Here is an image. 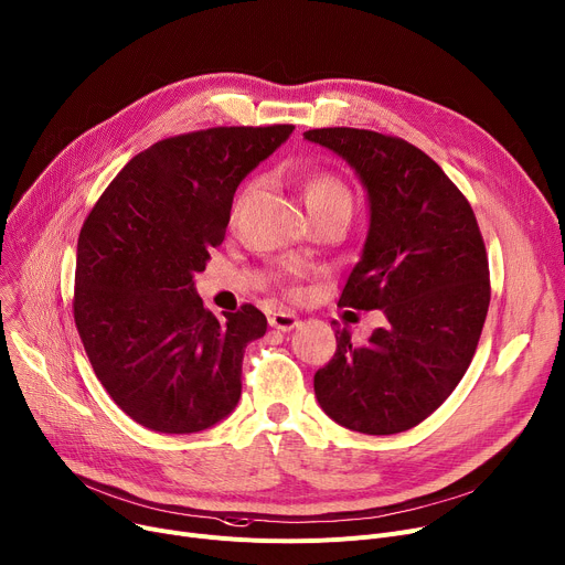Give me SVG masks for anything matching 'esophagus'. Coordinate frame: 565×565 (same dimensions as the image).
<instances>
[{
    "label": "esophagus",
    "instance_id": "1",
    "mask_svg": "<svg viewBox=\"0 0 565 565\" xmlns=\"http://www.w3.org/2000/svg\"><path fill=\"white\" fill-rule=\"evenodd\" d=\"M268 322H270V327H275L279 331H290V329L299 327V318L295 313H290V311H277V313H273L268 318Z\"/></svg>",
    "mask_w": 565,
    "mask_h": 565
}]
</instances>
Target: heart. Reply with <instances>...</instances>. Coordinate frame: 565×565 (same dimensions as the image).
Masks as SVG:
<instances>
[{
	"label": "heart",
	"instance_id": "1",
	"mask_svg": "<svg viewBox=\"0 0 565 565\" xmlns=\"http://www.w3.org/2000/svg\"><path fill=\"white\" fill-rule=\"evenodd\" d=\"M305 202L309 211L322 206H348L352 209V195L348 185L331 172H316L305 188Z\"/></svg>",
	"mask_w": 565,
	"mask_h": 565
}]
</instances>
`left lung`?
Segmentation results:
<instances>
[{"label": "left lung", "instance_id": "1", "mask_svg": "<svg viewBox=\"0 0 565 565\" xmlns=\"http://www.w3.org/2000/svg\"><path fill=\"white\" fill-rule=\"evenodd\" d=\"M305 138L341 157L367 193V236L338 307L386 316L365 345L335 329L316 397L352 431L399 434L431 416L475 356L491 302L479 224L440 166L402 138L350 127Z\"/></svg>", "mask_w": 565, "mask_h": 565}]
</instances>
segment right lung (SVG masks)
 Listing matches in <instances>:
<instances>
[{
    "instance_id": "obj_1",
    "label": "right lung",
    "mask_w": 565,
    "mask_h": 565,
    "mask_svg": "<svg viewBox=\"0 0 565 565\" xmlns=\"http://www.w3.org/2000/svg\"><path fill=\"white\" fill-rule=\"evenodd\" d=\"M292 129L215 127L159 140L88 213L74 322L97 380L138 425L195 434L236 408L245 348L268 320L252 305L217 320L193 277L224 241L238 183Z\"/></svg>"
}]
</instances>
